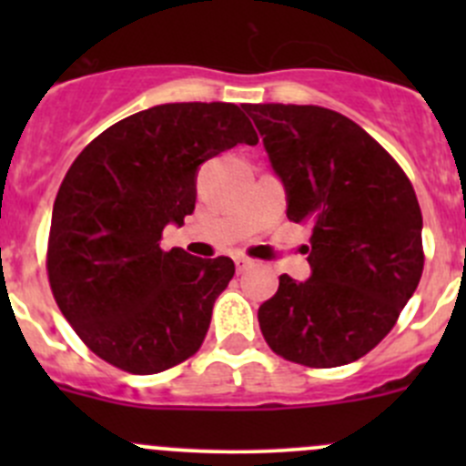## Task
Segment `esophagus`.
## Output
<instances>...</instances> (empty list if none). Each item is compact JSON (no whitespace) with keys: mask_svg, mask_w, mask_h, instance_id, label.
Returning <instances> with one entry per match:
<instances>
[{"mask_svg":"<svg viewBox=\"0 0 466 466\" xmlns=\"http://www.w3.org/2000/svg\"><path fill=\"white\" fill-rule=\"evenodd\" d=\"M234 263H237V270L238 272H246V270H250L252 266H255V261L248 259V257H237V259H234Z\"/></svg>","mask_w":466,"mask_h":466,"instance_id":"1","label":"esophagus"}]
</instances>
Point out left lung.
Wrapping results in <instances>:
<instances>
[{"label":"left lung","mask_w":466,"mask_h":466,"mask_svg":"<svg viewBox=\"0 0 466 466\" xmlns=\"http://www.w3.org/2000/svg\"><path fill=\"white\" fill-rule=\"evenodd\" d=\"M246 112L286 187V216L313 229L311 277H279L259 307L263 338L290 363H354L388 336L421 279L415 189L392 155L340 112L284 103Z\"/></svg>","instance_id":"1"}]
</instances>
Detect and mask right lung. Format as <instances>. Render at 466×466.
<instances>
[{
    "label": "right lung",
    "instance_id": "right-lung-1",
    "mask_svg": "<svg viewBox=\"0 0 466 466\" xmlns=\"http://www.w3.org/2000/svg\"><path fill=\"white\" fill-rule=\"evenodd\" d=\"M259 142L234 103H164L103 130L69 167L51 216V293L83 342L130 374H157L203 345L229 257L162 250L196 207V171Z\"/></svg>",
    "mask_w": 466,
    "mask_h": 466
}]
</instances>
